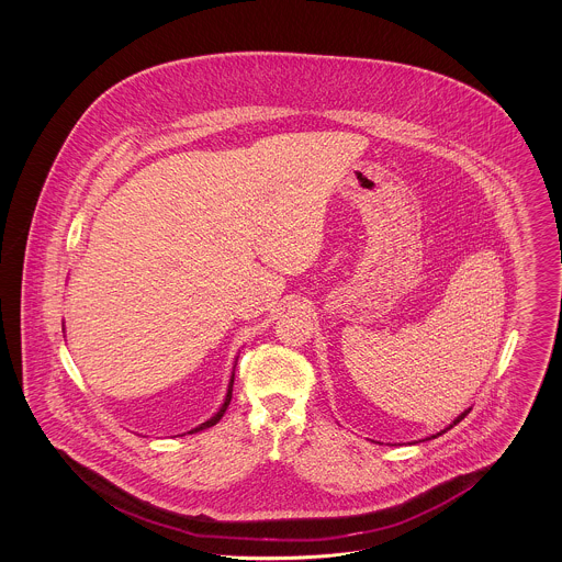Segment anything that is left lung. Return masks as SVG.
Wrapping results in <instances>:
<instances>
[{
  "instance_id": "left-lung-1",
  "label": "left lung",
  "mask_w": 562,
  "mask_h": 562,
  "mask_svg": "<svg viewBox=\"0 0 562 562\" xmlns=\"http://www.w3.org/2000/svg\"><path fill=\"white\" fill-rule=\"evenodd\" d=\"M468 413H470V408H468V411H463V413H461V415H459V417H457V419H454L453 424H451V426H449V428H447V429H451V428H453V426H457V424H459V422H461V419H463V417H465V415H468ZM447 429H442V431H438V434H436V436H440V434H445V431H447ZM436 436H431V438H436Z\"/></svg>"
}]
</instances>
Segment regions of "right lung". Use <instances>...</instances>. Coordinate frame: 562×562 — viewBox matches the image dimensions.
<instances>
[{
  "instance_id": "add662e5",
  "label": "right lung",
  "mask_w": 562,
  "mask_h": 562,
  "mask_svg": "<svg viewBox=\"0 0 562 562\" xmlns=\"http://www.w3.org/2000/svg\"><path fill=\"white\" fill-rule=\"evenodd\" d=\"M232 390H234V374H232V379H229V387H227V396H225V402L221 404V408H218V413L214 415V417H211L209 422H204L202 426H198L195 429H191L189 434H193V431H200V429H206L211 428V426H214V424H218V419L225 415V411H227V406H229V402H232Z\"/></svg>"
}]
</instances>
